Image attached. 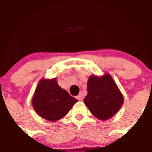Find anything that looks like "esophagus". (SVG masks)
Listing matches in <instances>:
<instances>
[{
	"instance_id": "1",
	"label": "esophagus",
	"mask_w": 152,
	"mask_h": 152,
	"mask_svg": "<svg viewBox=\"0 0 152 152\" xmlns=\"http://www.w3.org/2000/svg\"><path fill=\"white\" fill-rule=\"evenodd\" d=\"M76 98H77L78 100H79V102H82V101H83V95H81V94H79V95H78L77 97H76Z\"/></svg>"
}]
</instances>
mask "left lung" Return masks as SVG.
<instances>
[{"instance_id": "obj_1", "label": "left lung", "mask_w": 152, "mask_h": 152, "mask_svg": "<svg viewBox=\"0 0 152 152\" xmlns=\"http://www.w3.org/2000/svg\"><path fill=\"white\" fill-rule=\"evenodd\" d=\"M87 90L85 104L94 117L101 120L113 117L124 104L122 93L109 73L102 76H90Z\"/></svg>"}]
</instances>
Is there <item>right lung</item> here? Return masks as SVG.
Here are the masks:
<instances>
[{
    "mask_svg": "<svg viewBox=\"0 0 152 152\" xmlns=\"http://www.w3.org/2000/svg\"><path fill=\"white\" fill-rule=\"evenodd\" d=\"M78 100L61 88L57 78L42 79L35 88L32 100L34 110L41 117L55 122L63 118Z\"/></svg>",
    "mask_w": 152,
    "mask_h": 152,
    "instance_id": "obj_1",
    "label": "right lung"
}]
</instances>
